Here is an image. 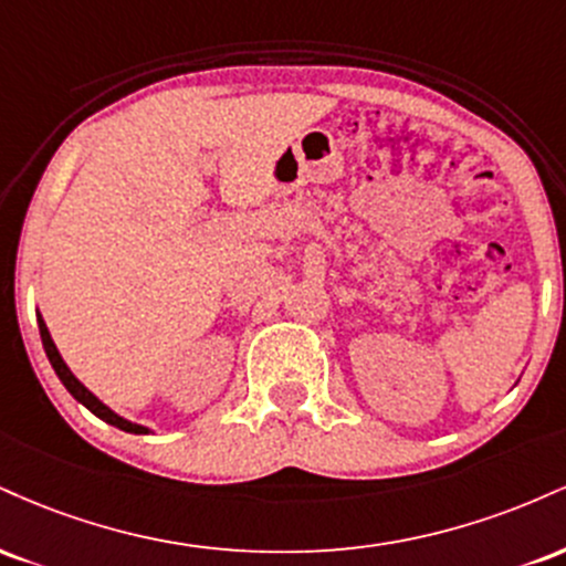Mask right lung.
Masks as SVG:
<instances>
[{"label": "right lung", "mask_w": 566, "mask_h": 566, "mask_svg": "<svg viewBox=\"0 0 566 566\" xmlns=\"http://www.w3.org/2000/svg\"><path fill=\"white\" fill-rule=\"evenodd\" d=\"M36 324H39V335H42V346H44V354H48L50 365H53L55 375H57V378H61L63 386H66V391L74 396V399L80 401V405L87 407L90 412L95 415V418L106 420L108 426H116V428H119V431H127V433H151V428L140 426V423H133V420H127V418H122V415H116L108 405H103V401L97 399V396L90 391V388L84 386V382L76 378L74 373H71L66 361H63L61 350H57V346L53 343V335H50L48 324H44L42 314H39V311H36Z\"/></svg>", "instance_id": "obj_1"}]
</instances>
